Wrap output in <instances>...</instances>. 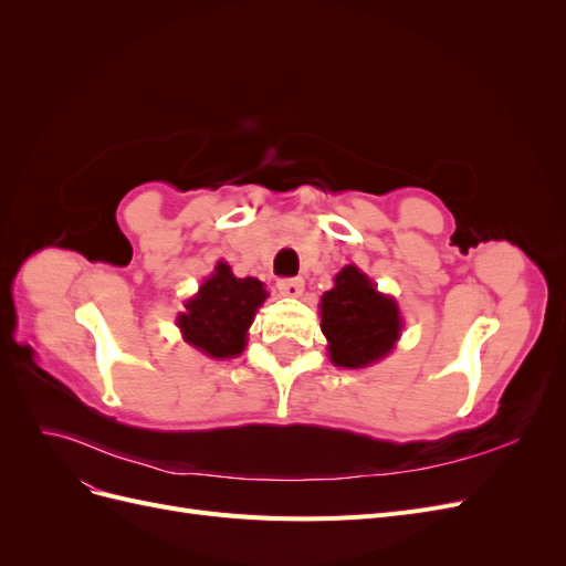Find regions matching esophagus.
<instances>
[{
    "instance_id": "esophagus-1",
    "label": "esophagus",
    "mask_w": 566,
    "mask_h": 566,
    "mask_svg": "<svg viewBox=\"0 0 566 566\" xmlns=\"http://www.w3.org/2000/svg\"><path fill=\"white\" fill-rule=\"evenodd\" d=\"M279 290H281V295H285V297H300L302 290H304V281L302 279H281Z\"/></svg>"
}]
</instances>
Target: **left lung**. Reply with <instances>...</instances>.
I'll use <instances>...</instances> for the list:
<instances>
[{
  "mask_svg": "<svg viewBox=\"0 0 566 566\" xmlns=\"http://www.w3.org/2000/svg\"><path fill=\"white\" fill-rule=\"evenodd\" d=\"M321 331L335 366L364 368L394 347L401 318L397 302L380 295L366 273L345 266L321 297Z\"/></svg>",
  "mask_w": 566,
  "mask_h": 566,
  "instance_id": "left-lung-1",
  "label": "left lung"
}]
</instances>
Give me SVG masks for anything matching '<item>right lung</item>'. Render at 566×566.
Wrapping results in <instances>:
<instances>
[{
    "mask_svg": "<svg viewBox=\"0 0 566 566\" xmlns=\"http://www.w3.org/2000/svg\"><path fill=\"white\" fill-rule=\"evenodd\" d=\"M264 300L266 290L260 281L235 279L231 266L219 262L177 323L188 345L212 358H231L243 352L245 333Z\"/></svg>",
    "mask_w": 566,
    "mask_h": 566,
    "instance_id": "right-lung-1",
    "label": "right lung"
}]
</instances>
